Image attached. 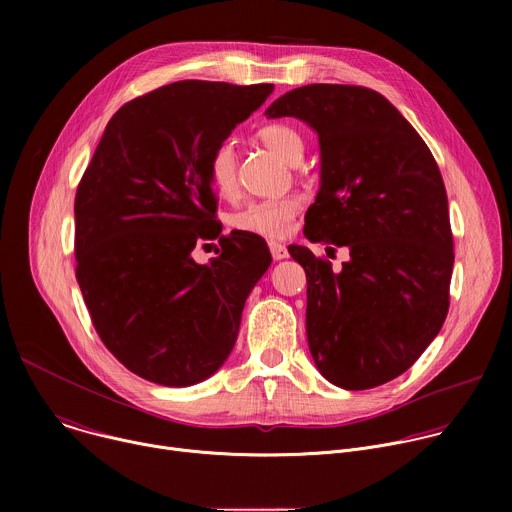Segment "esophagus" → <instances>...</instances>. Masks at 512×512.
<instances>
[{
	"mask_svg": "<svg viewBox=\"0 0 512 512\" xmlns=\"http://www.w3.org/2000/svg\"><path fill=\"white\" fill-rule=\"evenodd\" d=\"M269 251H271V257H273L275 261H281V259H285V257L289 255V253H287V247L281 245V243H275V241L269 243Z\"/></svg>",
	"mask_w": 512,
	"mask_h": 512,
	"instance_id": "esophagus-1",
	"label": "esophagus"
}]
</instances>
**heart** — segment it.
Listing matches in <instances>:
<instances>
[{
    "label": "heart",
    "instance_id": "b5f03b06",
    "mask_svg": "<svg viewBox=\"0 0 512 512\" xmlns=\"http://www.w3.org/2000/svg\"><path fill=\"white\" fill-rule=\"evenodd\" d=\"M257 137L265 148L277 154L287 164H298L304 156V137L296 127L287 123H269L257 131ZM237 148L231 139L221 141L210 152L208 158V178L216 194L233 196L239 188L237 176ZM302 208V198L296 194H287L279 198H263L245 204L235 210L229 223L235 231L265 237V239H283L294 227V218Z\"/></svg>",
    "mask_w": 512,
    "mask_h": 512
}]
</instances>
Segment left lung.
Masks as SVG:
<instances>
[{
  "label": "left lung",
  "mask_w": 512,
  "mask_h": 512,
  "mask_svg": "<svg viewBox=\"0 0 512 512\" xmlns=\"http://www.w3.org/2000/svg\"><path fill=\"white\" fill-rule=\"evenodd\" d=\"M320 141V190L306 212L312 243L346 247L338 273L308 247V346L326 381L348 391L403 375L450 308L454 241L446 186L425 141L377 91L308 85L267 107Z\"/></svg>",
  "instance_id": "8db88e82"
}]
</instances>
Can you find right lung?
Returning <instances> with one entry per match:
<instances>
[{"mask_svg": "<svg viewBox=\"0 0 512 512\" xmlns=\"http://www.w3.org/2000/svg\"><path fill=\"white\" fill-rule=\"evenodd\" d=\"M273 85L178 81L107 123L75 198L77 281L93 326L137 377L190 387L229 358L245 300L271 265L267 243L223 237L208 158ZM218 238L200 266L191 251ZM218 253V249L214 251Z\"/></svg>", "mask_w": 512, "mask_h": 512, "instance_id": "1", "label": "right lung"}]
</instances>
